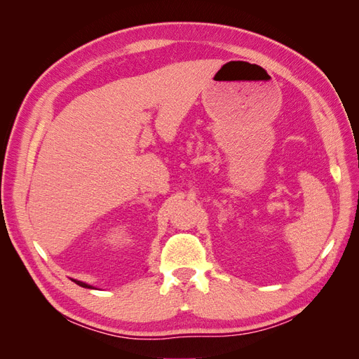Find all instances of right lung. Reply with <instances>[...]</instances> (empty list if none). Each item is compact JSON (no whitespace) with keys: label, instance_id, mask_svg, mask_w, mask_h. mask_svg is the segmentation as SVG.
I'll return each instance as SVG.
<instances>
[{"label":"right lung","instance_id":"add662e5","mask_svg":"<svg viewBox=\"0 0 359 359\" xmlns=\"http://www.w3.org/2000/svg\"><path fill=\"white\" fill-rule=\"evenodd\" d=\"M77 285H80V287H83V288H90V285H88V283H85V282H80V280H74Z\"/></svg>","mask_w":359,"mask_h":359}]
</instances>
